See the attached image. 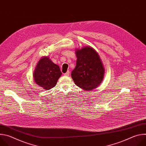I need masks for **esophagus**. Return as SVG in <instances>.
<instances>
[{"label":"esophagus","mask_w":146,"mask_h":146,"mask_svg":"<svg viewBox=\"0 0 146 146\" xmlns=\"http://www.w3.org/2000/svg\"><path fill=\"white\" fill-rule=\"evenodd\" d=\"M69 73H70L69 71H68L66 73H65L64 74V75L66 76H69Z\"/></svg>","instance_id":"obj_1"}]
</instances>
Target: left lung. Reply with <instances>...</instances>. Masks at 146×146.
I'll return each mask as SVG.
<instances>
[{"label": "left lung", "mask_w": 146, "mask_h": 146, "mask_svg": "<svg viewBox=\"0 0 146 146\" xmlns=\"http://www.w3.org/2000/svg\"><path fill=\"white\" fill-rule=\"evenodd\" d=\"M76 68L72 72L74 84L85 91L97 88L105 74V68L98 52L92 47L86 46L76 50Z\"/></svg>", "instance_id": "1"}]
</instances>
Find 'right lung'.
Returning a JSON list of instances; mask_svg holds the SVG:
<instances>
[{
    "label": "right lung",
    "instance_id": "add662e5",
    "mask_svg": "<svg viewBox=\"0 0 146 146\" xmlns=\"http://www.w3.org/2000/svg\"><path fill=\"white\" fill-rule=\"evenodd\" d=\"M62 75L58 65L55 64L48 56L41 58L33 73L35 82L45 90L54 88Z\"/></svg>",
    "mask_w": 146,
    "mask_h": 146
}]
</instances>
